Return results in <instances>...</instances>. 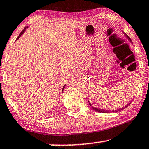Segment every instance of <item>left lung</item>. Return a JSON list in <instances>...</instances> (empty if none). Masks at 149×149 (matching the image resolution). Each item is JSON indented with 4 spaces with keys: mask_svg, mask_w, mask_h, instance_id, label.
<instances>
[{
    "mask_svg": "<svg viewBox=\"0 0 149 149\" xmlns=\"http://www.w3.org/2000/svg\"><path fill=\"white\" fill-rule=\"evenodd\" d=\"M125 36H126L127 37V38L129 39V40L130 41V42H132V41H131V39L126 34V33H125ZM88 104H89V105L90 106H91V107H92V109H93V110H95V111H97V112H100V113H114V112H118V111H121V110H123V109H125V108H127V107L129 106V105L131 104V102L130 103H128V104L126 105L125 107H122V108H120L119 109H117V110H105V109H100V108H95V107H93V106H92V104H91V103L90 102H88Z\"/></svg>",
    "mask_w": 149,
    "mask_h": 149,
    "instance_id": "obj_1",
    "label": "left lung"
}]
</instances>
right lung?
Here are the masks:
<instances>
[{
  "label": "right lung",
  "instance_id": "1",
  "mask_svg": "<svg viewBox=\"0 0 149 149\" xmlns=\"http://www.w3.org/2000/svg\"><path fill=\"white\" fill-rule=\"evenodd\" d=\"M27 27H24V29H23V30H22V31H21V32H20V35H19V36H18V38H17V40H18V38H19L20 37V36H21L22 34H23V33L24 32V31H25V30H26V28H27ZM65 86H66V85H65H65H64V86H63V90H62V91H63V90H64V89H65Z\"/></svg>",
  "mask_w": 149,
  "mask_h": 149
}]
</instances>
